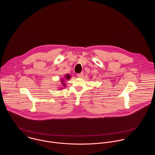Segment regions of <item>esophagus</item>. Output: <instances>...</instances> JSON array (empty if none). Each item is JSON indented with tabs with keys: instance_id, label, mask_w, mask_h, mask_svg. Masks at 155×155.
I'll use <instances>...</instances> for the list:
<instances>
[{
	"instance_id": "1",
	"label": "esophagus",
	"mask_w": 155,
	"mask_h": 155,
	"mask_svg": "<svg viewBox=\"0 0 155 155\" xmlns=\"http://www.w3.org/2000/svg\"><path fill=\"white\" fill-rule=\"evenodd\" d=\"M77 76L78 77V78H82L83 76H84V73H78V74H77Z\"/></svg>"
}]
</instances>
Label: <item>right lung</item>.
<instances>
[{"label": "right lung", "mask_w": 155, "mask_h": 155, "mask_svg": "<svg viewBox=\"0 0 155 155\" xmlns=\"http://www.w3.org/2000/svg\"><path fill=\"white\" fill-rule=\"evenodd\" d=\"M70 78H71V76H70V74H66V76H65V79H66L67 81H68ZM61 82L62 85H63V87H65L66 85V84H65V83H64V80L61 79Z\"/></svg>", "instance_id": "1"}]
</instances>
